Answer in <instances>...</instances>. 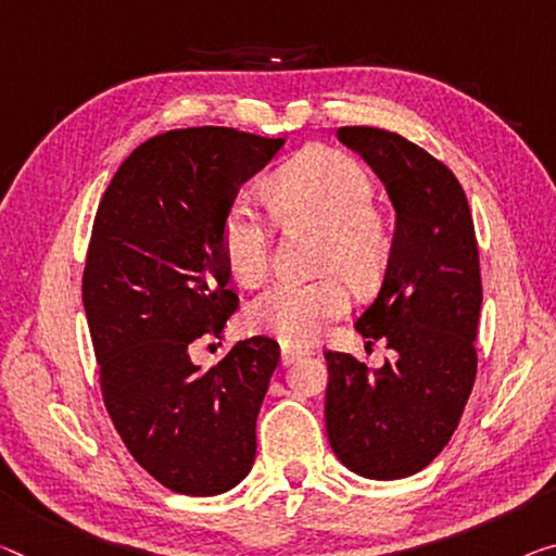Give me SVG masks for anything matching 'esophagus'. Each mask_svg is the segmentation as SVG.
Here are the masks:
<instances>
[{"label": "esophagus", "mask_w": 556, "mask_h": 556, "mask_svg": "<svg viewBox=\"0 0 556 556\" xmlns=\"http://www.w3.org/2000/svg\"><path fill=\"white\" fill-rule=\"evenodd\" d=\"M307 353H311V350L298 348V345H283V348H280V363L290 365V363H295L298 357H305Z\"/></svg>", "instance_id": "obj_1"}]
</instances>
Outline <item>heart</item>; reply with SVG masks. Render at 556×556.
Here are the masks:
<instances>
[{"instance_id": "heart-1", "label": "heart", "mask_w": 556, "mask_h": 556, "mask_svg": "<svg viewBox=\"0 0 556 556\" xmlns=\"http://www.w3.org/2000/svg\"><path fill=\"white\" fill-rule=\"evenodd\" d=\"M367 168L348 153L311 147L273 174V211L288 224L320 228L313 280H278L245 311L251 330L270 332L286 343H311L350 307V288L370 290L386 273L395 245L388 211L372 201ZM228 273L255 288L270 268V226L251 199H238L220 228Z\"/></svg>"}]
</instances>
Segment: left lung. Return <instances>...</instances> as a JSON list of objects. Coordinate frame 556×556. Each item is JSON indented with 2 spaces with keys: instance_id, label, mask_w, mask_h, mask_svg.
I'll return each mask as SVG.
<instances>
[{
  "instance_id": "8db88e82",
  "label": "left lung",
  "mask_w": 556,
  "mask_h": 556,
  "mask_svg": "<svg viewBox=\"0 0 556 556\" xmlns=\"http://www.w3.org/2000/svg\"><path fill=\"white\" fill-rule=\"evenodd\" d=\"M395 206V245L375 301L357 318L390 361L370 370L328 350L326 430L340 463L370 480L420 472L457 430L477 375L480 251L455 174L405 136L343 126Z\"/></svg>"
}]
</instances>
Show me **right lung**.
I'll use <instances>...</instances> for the list:
<instances>
[{
    "instance_id": "1",
    "label": "right lung",
    "mask_w": 556,
    "mask_h": 556,
    "mask_svg": "<svg viewBox=\"0 0 556 556\" xmlns=\"http://www.w3.org/2000/svg\"><path fill=\"white\" fill-rule=\"evenodd\" d=\"M280 147L226 126L159 134L118 166L93 216L81 298L101 397L136 463L191 497L251 472L255 417L280 363L266 336L238 340L206 372L191 363L238 307L226 213Z\"/></svg>"
}]
</instances>
